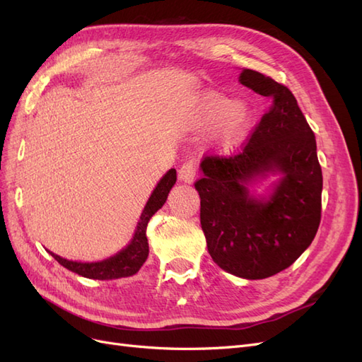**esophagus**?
Listing matches in <instances>:
<instances>
[{"label":"esophagus","instance_id":"1","mask_svg":"<svg viewBox=\"0 0 362 362\" xmlns=\"http://www.w3.org/2000/svg\"><path fill=\"white\" fill-rule=\"evenodd\" d=\"M196 177V166L193 161H187L184 163L182 166L178 170V180L184 184H192L194 181Z\"/></svg>","mask_w":362,"mask_h":362}]
</instances>
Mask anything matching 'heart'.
Listing matches in <instances>:
<instances>
[{
    "label": "heart",
    "mask_w": 362,
    "mask_h": 362,
    "mask_svg": "<svg viewBox=\"0 0 362 362\" xmlns=\"http://www.w3.org/2000/svg\"><path fill=\"white\" fill-rule=\"evenodd\" d=\"M196 124L213 125L211 144L221 152H229L246 139L252 124L250 107L243 100L231 101L228 96L208 90L196 108Z\"/></svg>",
    "instance_id": "obj_1"
}]
</instances>
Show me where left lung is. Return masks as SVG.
<instances>
[{"mask_svg":"<svg viewBox=\"0 0 362 362\" xmlns=\"http://www.w3.org/2000/svg\"><path fill=\"white\" fill-rule=\"evenodd\" d=\"M238 81L270 101L240 154L206 157L194 187L201 225L216 264L243 279L290 267L320 225L322 168L313 129L286 86L252 69ZM275 177L264 194L253 185Z\"/></svg>","mask_w":362,"mask_h":362,"instance_id":"obj_1","label":"left lung"}]
</instances>
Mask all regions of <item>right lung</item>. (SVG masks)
Returning a JSON list of instances; mask_svg holds the SVG:
<instances>
[{
	"label": "right lung",
	"instance_id": "right-lung-1",
	"mask_svg": "<svg viewBox=\"0 0 362 362\" xmlns=\"http://www.w3.org/2000/svg\"><path fill=\"white\" fill-rule=\"evenodd\" d=\"M177 182V170L169 169L163 175L161 180L157 182L156 189L152 190L149 199L144 208V211L140 214V218L136 226V231L131 242L117 254L108 257L101 261H92V262H81V261H72L62 258L56 254H49L56 258L63 267L76 273V275L89 278V279H100V281H108V279H119L133 276L144 266L149 255V245L146 237V226L149 218L154 216L160 208L166 202L170 189L173 184Z\"/></svg>",
	"mask_w": 362,
	"mask_h": 362
}]
</instances>
